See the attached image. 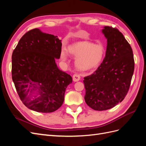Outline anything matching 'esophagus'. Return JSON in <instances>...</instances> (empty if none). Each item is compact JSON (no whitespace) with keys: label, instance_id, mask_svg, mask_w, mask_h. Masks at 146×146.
I'll list each match as a JSON object with an SVG mask.
<instances>
[{"label":"esophagus","instance_id":"esophagus-1","mask_svg":"<svg viewBox=\"0 0 146 146\" xmlns=\"http://www.w3.org/2000/svg\"><path fill=\"white\" fill-rule=\"evenodd\" d=\"M80 80V75L77 74H75L73 75V81L74 82H78Z\"/></svg>","mask_w":146,"mask_h":146}]
</instances>
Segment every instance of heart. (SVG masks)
Here are the masks:
<instances>
[{
	"mask_svg": "<svg viewBox=\"0 0 146 146\" xmlns=\"http://www.w3.org/2000/svg\"><path fill=\"white\" fill-rule=\"evenodd\" d=\"M68 52L71 55L77 57L76 60V67L82 71L93 69L100 64L105 55V48L99 44L90 42H80L68 47ZM60 58L63 61H67L68 52L62 49Z\"/></svg>",
	"mask_w": 146,
	"mask_h": 146,
	"instance_id": "obj_1",
	"label": "heart"
}]
</instances>
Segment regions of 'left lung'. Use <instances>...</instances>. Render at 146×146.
<instances>
[{"instance_id": "8db88e82", "label": "left lung", "mask_w": 146, "mask_h": 146, "mask_svg": "<svg viewBox=\"0 0 146 146\" xmlns=\"http://www.w3.org/2000/svg\"><path fill=\"white\" fill-rule=\"evenodd\" d=\"M102 31L107 39L105 56L98 69L83 80L86 103L97 111L111 108L124 99L135 68L133 50L123 34L109 26Z\"/></svg>"}]
</instances>
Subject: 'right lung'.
Here are the masks:
<instances>
[{
  "label": "right lung",
  "mask_w": 146,
  "mask_h": 146,
  "mask_svg": "<svg viewBox=\"0 0 146 146\" xmlns=\"http://www.w3.org/2000/svg\"><path fill=\"white\" fill-rule=\"evenodd\" d=\"M61 40L34 29L25 33L12 54V79L20 99L28 108L52 113L62 105L65 91L72 83L70 75L57 67ZM37 90L34 98L31 94Z\"/></svg>",
  "instance_id": "right-lung-1"
}]
</instances>
